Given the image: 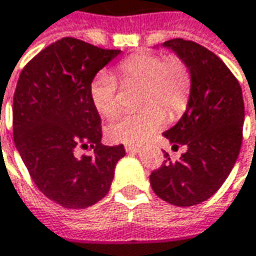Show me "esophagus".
Here are the masks:
<instances>
[{"label":"esophagus","mask_w":256,"mask_h":256,"mask_svg":"<svg viewBox=\"0 0 256 256\" xmlns=\"http://www.w3.org/2000/svg\"><path fill=\"white\" fill-rule=\"evenodd\" d=\"M139 150H140L139 146H133V144H128V146H126V152H128V154H138Z\"/></svg>","instance_id":"34e87169"}]
</instances>
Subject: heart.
Listing matches in <instances>:
<instances>
[{
	"label": "heart",
	"instance_id": "1",
	"mask_svg": "<svg viewBox=\"0 0 256 256\" xmlns=\"http://www.w3.org/2000/svg\"><path fill=\"white\" fill-rule=\"evenodd\" d=\"M116 70L123 84L142 85L139 104L144 108L123 113L114 118L107 126V136L113 142L142 144L165 124L164 111L170 117H175L186 108L190 74L180 59L170 58L164 60L158 54L139 53L122 60ZM90 100L101 116L112 117L117 113V81L112 74L100 72L92 78Z\"/></svg>",
	"mask_w": 256,
	"mask_h": 256
}]
</instances>
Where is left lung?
I'll list each match as a JSON object with an SVG mask.
<instances>
[{
	"label": "left lung",
	"mask_w": 256,
	"mask_h": 256,
	"mask_svg": "<svg viewBox=\"0 0 256 256\" xmlns=\"http://www.w3.org/2000/svg\"><path fill=\"white\" fill-rule=\"evenodd\" d=\"M171 49L190 72V96L182 117L164 136L181 158L150 174L155 194L166 203L190 207L208 200L226 181L242 144L245 107L242 88L214 53L182 38L160 44ZM166 162V160H165Z\"/></svg>",
	"instance_id": "8db88e82"
}]
</instances>
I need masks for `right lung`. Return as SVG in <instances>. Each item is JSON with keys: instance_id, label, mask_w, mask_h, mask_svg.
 I'll return each instance as SVG.
<instances>
[{"instance_id": "1", "label": "right lung", "mask_w": 256, "mask_h": 256, "mask_svg": "<svg viewBox=\"0 0 256 256\" xmlns=\"http://www.w3.org/2000/svg\"><path fill=\"white\" fill-rule=\"evenodd\" d=\"M122 50L64 38L23 69L12 102L14 143L38 188L66 208H86L110 191L124 146H102L90 84ZM78 147L94 157L78 158Z\"/></svg>"}]
</instances>
